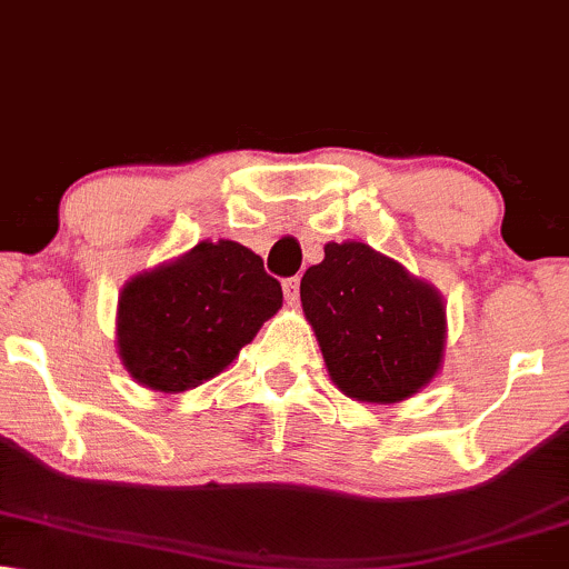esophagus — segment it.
Returning <instances> with one entry per match:
<instances>
[{
    "label": "esophagus",
    "instance_id": "obj_1",
    "mask_svg": "<svg viewBox=\"0 0 569 569\" xmlns=\"http://www.w3.org/2000/svg\"><path fill=\"white\" fill-rule=\"evenodd\" d=\"M283 293L289 301L299 299V278H286L283 280Z\"/></svg>",
    "mask_w": 569,
    "mask_h": 569
}]
</instances>
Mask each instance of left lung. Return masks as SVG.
Instances as JSON below:
<instances>
[{
    "mask_svg": "<svg viewBox=\"0 0 569 569\" xmlns=\"http://www.w3.org/2000/svg\"><path fill=\"white\" fill-rule=\"evenodd\" d=\"M328 372L357 401L391 405L438 372L446 309L433 286L368 243H326L299 286Z\"/></svg>",
    "mask_w": 569,
    "mask_h": 569,
    "instance_id": "obj_1",
    "label": "left lung"
}]
</instances>
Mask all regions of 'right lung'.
I'll return each instance as SVG.
<instances>
[{
    "mask_svg": "<svg viewBox=\"0 0 569 569\" xmlns=\"http://www.w3.org/2000/svg\"><path fill=\"white\" fill-rule=\"evenodd\" d=\"M280 301V283L254 251L236 241H201L126 286L120 357L141 386L189 391L231 365Z\"/></svg>",
    "mask_w": 569,
    "mask_h": 569,
    "instance_id": "obj_1",
    "label": "right lung"
}]
</instances>
